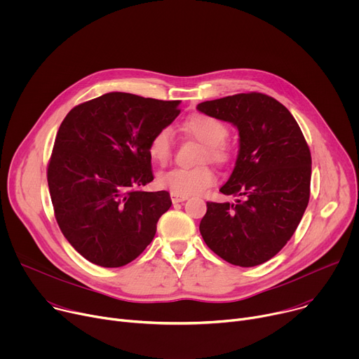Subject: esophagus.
Masks as SVG:
<instances>
[{"label":"esophagus","instance_id":"obj_1","mask_svg":"<svg viewBox=\"0 0 359 359\" xmlns=\"http://www.w3.org/2000/svg\"><path fill=\"white\" fill-rule=\"evenodd\" d=\"M170 197H172V201H173V204H177V203H182V201H184V200H187L189 198V196H184V194H177V193H170Z\"/></svg>","mask_w":359,"mask_h":359}]
</instances>
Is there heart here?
<instances>
[{"instance_id": "heart-1", "label": "heart", "mask_w": 359, "mask_h": 359, "mask_svg": "<svg viewBox=\"0 0 359 359\" xmlns=\"http://www.w3.org/2000/svg\"><path fill=\"white\" fill-rule=\"evenodd\" d=\"M183 130L200 142L204 150L200 156V162H215L226 163L230 158V149L226 144L229 137V126L209 115H193L187 118L183 125ZM172 132L168 128L158 130L150 137L149 142V156L153 162L165 165L172 156ZM216 180L213 170L209 166H197L193 169L173 168L170 170L162 172L158 176V183L161 187L168 189L177 194H196L201 193L204 189L212 186Z\"/></svg>"}]
</instances>
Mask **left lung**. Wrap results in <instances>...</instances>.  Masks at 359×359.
<instances>
[{
    "label": "left lung",
    "instance_id": "8db88e82",
    "mask_svg": "<svg viewBox=\"0 0 359 359\" xmlns=\"http://www.w3.org/2000/svg\"><path fill=\"white\" fill-rule=\"evenodd\" d=\"M197 111L238 129L236 166L220 191L243 197L208 201L200 234L230 264H263L287 244L309 206V144L290 111L263 93L206 100Z\"/></svg>",
    "mask_w": 359,
    "mask_h": 359
}]
</instances>
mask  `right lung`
Here are the masks:
<instances>
[{
    "label": "right lung",
    "instance_id": "right-lung-1",
    "mask_svg": "<svg viewBox=\"0 0 359 359\" xmlns=\"http://www.w3.org/2000/svg\"><path fill=\"white\" fill-rule=\"evenodd\" d=\"M180 100L109 92L62 121L48 165L58 226L88 262L126 266L150 244L170 194L143 191L153 180L150 137L180 114Z\"/></svg>",
    "mask_w": 359,
    "mask_h": 359
}]
</instances>
